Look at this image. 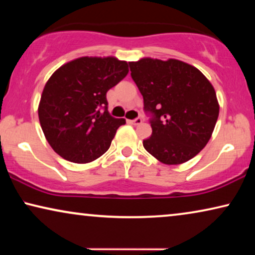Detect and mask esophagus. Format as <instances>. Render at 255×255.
I'll list each match as a JSON object with an SVG mask.
<instances>
[{
	"label": "esophagus",
	"instance_id": "esophagus-1",
	"mask_svg": "<svg viewBox=\"0 0 255 255\" xmlns=\"http://www.w3.org/2000/svg\"><path fill=\"white\" fill-rule=\"evenodd\" d=\"M131 123L133 125H139V124L142 123V121H141V118H135V120L131 121Z\"/></svg>",
	"mask_w": 255,
	"mask_h": 255
}]
</instances>
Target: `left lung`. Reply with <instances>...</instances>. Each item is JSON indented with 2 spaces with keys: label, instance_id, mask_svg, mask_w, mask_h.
I'll return each instance as SVG.
<instances>
[{
  "label": "left lung",
  "instance_id": "left-lung-1",
  "mask_svg": "<svg viewBox=\"0 0 255 255\" xmlns=\"http://www.w3.org/2000/svg\"><path fill=\"white\" fill-rule=\"evenodd\" d=\"M130 71L153 115L152 134L142 141L149 154L165 165L193 159L210 140L219 115L214 86L194 66L176 59L141 58Z\"/></svg>",
  "mask_w": 255,
  "mask_h": 255
}]
</instances>
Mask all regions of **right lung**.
Masks as SVG:
<instances>
[{
  "label": "right lung",
  "instance_id": "add662e5",
  "mask_svg": "<svg viewBox=\"0 0 255 255\" xmlns=\"http://www.w3.org/2000/svg\"><path fill=\"white\" fill-rule=\"evenodd\" d=\"M128 73V62L115 57H81L51 75L41 94L38 117L55 153L71 162L88 163L109 149L125 120L108 113L107 92Z\"/></svg>",
  "mask_w": 255,
  "mask_h": 255
}]
</instances>
